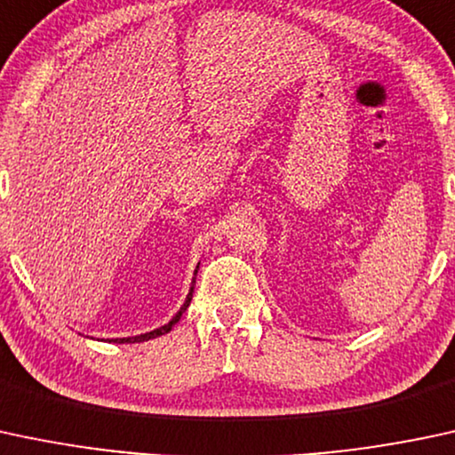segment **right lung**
<instances>
[{"label": "right lung", "instance_id": "obj_1", "mask_svg": "<svg viewBox=\"0 0 455 455\" xmlns=\"http://www.w3.org/2000/svg\"><path fill=\"white\" fill-rule=\"evenodd\" d=\"M197 268H200V264H197ZM197 268H196V273H193V275H197ZM193 288H196V277H193V282H191V288H188V294H187L185 303H182V307L178 309V314L173 315V318H172L170 323H167V324H163V326H159V329H155V331H148V333L135 335V338H117V339H111V341H116V344H124V341H126V344H135V341H148V339H155V338H159V335H165V333H170V331H172V326L176 324L178 320H180V315L185 314L188 305H191V299H193Z\"/></svg>", "mask_w": 455, "mask_h": 455}]
</instances>
